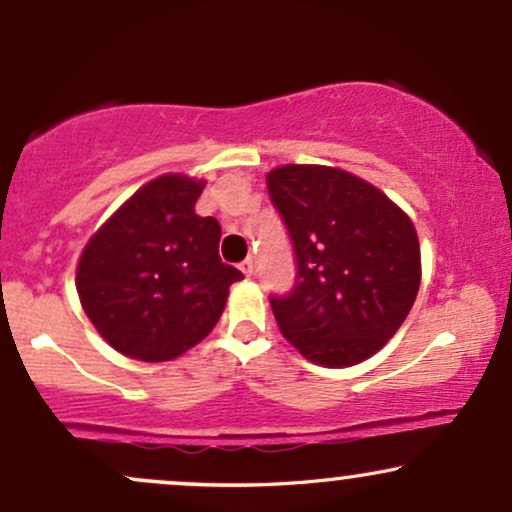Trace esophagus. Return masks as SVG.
I'll return each instance as SVG.
<instances>
[{
    "label": "esophagus",
    "mask_w": 512,
    "mask_h": 512,
    "mask_svg": "<svg viewBox=\"0 0 512 512\" xmlns=\"http://www.w3.org/2000/svg\"><path fill=\"white\" fill-rule=\"evenodd\" d=\"M238 267H240V272H243L245 276H250L252 269H255V260H252V257H245V260L240 262Z\"/></svg>",
    "instance_id": "34e87169"
}]
</instances>
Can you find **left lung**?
<instances>
[{"label": "left lung", "mask_w": 512, "mask_h": 512, "mask_svg": "<svg viewBox=\"0 0 512 512\" xmlns=\"http://www.w3.org/2000/svg\"><path fill=\"white\" fill-rule=\"evenodd\" d=\"M289 231L296 281L269 296L276 325L317 366H354L392 339L421 284L414 223L378 187L327 166L267 175Z\"/></svg>", "instance_id": "1"}]
</instances>
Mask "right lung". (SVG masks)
<instances>
[{
    "mask_svg": "<svg viewBox=\"0 0 512 512\" xmlns=\"http://www.w3.org/2000/svg\"><path fill=\"white\" fill-rule=\"evenodd\" d=\"M204 180L146 182L88 240L76 291L88 320L120 354L173 361L214 330L228 286L243 279L221 262V226L197 216Z\"/></svg>",
    "mask_w": 512,
    "mask_h": 512,
    "instance_id": "obj_1",
    "label": "right lung"
}]
</instances>
